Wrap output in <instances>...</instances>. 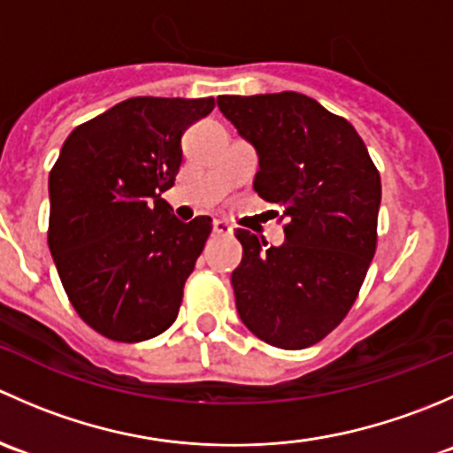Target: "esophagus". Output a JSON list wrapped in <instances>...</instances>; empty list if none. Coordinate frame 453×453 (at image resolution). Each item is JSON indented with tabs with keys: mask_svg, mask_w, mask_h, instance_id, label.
Instances as JSON below:
<instances>
[{
	"mask_svg": "<svg viewBox=\"0 0 453 453\" xmlns=\"http://www.w3.org/2000/svg\"><path fill=\"white\" fill-rule=\"evenodd\" d=\"M212 230H214V234H232V226L227 221H223V219H217V221L212 223Z\"/></svg>",
	"mask_w": 453,
	"mask_h": 453,
	"instance_id": "obj_1",
	"label": "esophagus"
}]
</instances>
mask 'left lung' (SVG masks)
I'll return each mask as SVG.
<instances>
[{"mask_svg": "<svg viewBox=\"0 0 453 453\" xmlns=\"http://www.w3.org/2000/svg\"><path fill=\"white\" fill-rule=\"evenodd\" d=\"M258 153L254 188L282 208L285 243L236 230V309L258 340L300 350L328 335L357 300L377 250L381 177L346 118L298 91L219 96ZM278 214V212H276Z\"/></svg>", "mask_w": 453, "mask_h": 453, "instance_id": "1", "label": "left lung"}]
</instances>
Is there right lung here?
<instances>
[{"label": "right lung", "instance_id": "1", "mask_svg": "<svg viewBox=\"0 0 453 453\" xmlns=\"http://www.w3.org/2000/svg\"><path fill=\"white\" fill-rule=\"evenodd\" d=\"M212 109L214 98L122 100L76 127L50 171V252L72 307L107 340H150L180 313L212 219L177 221L162 193L181 135Z\"/></svg>", "mask_w": 453, "mask_h": 453}]
</instances>
